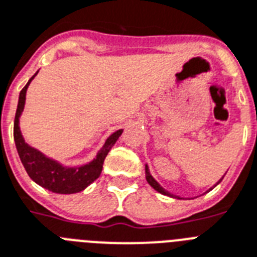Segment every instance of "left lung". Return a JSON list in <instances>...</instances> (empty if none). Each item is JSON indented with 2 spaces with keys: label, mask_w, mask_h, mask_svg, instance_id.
Instances as JSON below:
<instances>
[{
  "label": "left lung",
  "mask_w": 257,
  "mask_h": 257,
  "mask_svg": "<svg viewBox=\"0 0 257 257\" xmlns=\"http://www.w3.org/2000/svg\"><path fill=\"white\" fill-rule=\"evenodd\" d=\"M145 177H147V181H148V183H149L150 186L153 187L154 190H156V191H158V193H161V194H164V195H168V197H173V198H179V197H177V195H173L172 193H169V191H166V190L164 189V187L161 186V185H160V183L157 182V181H156V179L153 178V177H152V174H150V172H149V168H148V165H145ZM223 179V178H222ZM222 179H219V182H216V185H219V183H220V181H222ZM215 185V186H216ZM214 186V187H215ZM212 189V187H211ZM210 189V190H211Z\"/></svg>",
  "instance_id": "1"
}]
</instances>
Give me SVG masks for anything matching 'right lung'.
Here are the masks:
<instances>
[{
  "label": "right lung",
  "instance_id": "right-lung-1",
  "mask_svg": "<svg viewBox=\"0 0 257 257\" xmlns=\"http://www.w3.org/2000/svg\"><path fill=\"white\" fill-rule=\"evenodd\" d=\"M37 74H38V71H37ZM35 75L31 76L30 80L27 81V84L20 92L18 107H17L16 118H14V143H16L17 152H18L21 162L24 165L29 177L35 183H38L39 186L56 194L79 193L88 185H91L95 179L99 178L101 170H103L104 160L114 145V143L118 140V137L121 136L122 129H118L108 137L103 148L99 150L96 158H93L88 164L75 166V168H67V166L60 165L53 158L46 157L39 150L31 148L29 144L25 143L24 136L20 129V117L25 108L27 87L31 80L35 78Z\"/></svg>",
  "mask_w": 257,
  "mask_h": 257
}]
</instances>
